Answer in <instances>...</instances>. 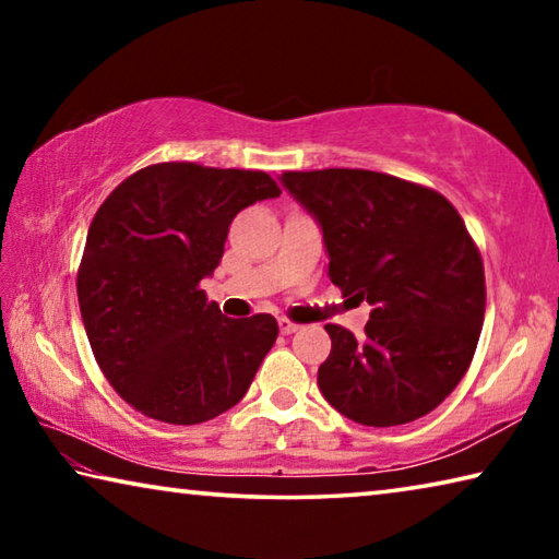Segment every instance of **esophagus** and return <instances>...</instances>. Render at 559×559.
<instances>
[{
  "label": "esophagus",
  "instance_id": "esophagus-1",
  "mask_svg": "<svg viewBox=\"0 0 559 559\" xmlns=\"http://www.w3.org/2000/svg\"><path fill=\"white\" fill-rule=\"evenodd\" d=\"M278 328H281L283 335H290V333H296L300 325L293 323V320H288V318H278Z\"/></svg>",
  "mask_w": 559,
  "mask_h": 559
}]
</instances>
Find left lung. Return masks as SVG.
Wrapping results in <instances>:
<instances>
[{"label":"left lung","mask_w":559,"mask_h":559,"mask_svg":"<svg viewBox=\"0 0 559 559\" xmlns=\"http://www.w3.org/2000/svg\"><path fill=\"white\" fill-rule=\"evenodd\" d=\"M281 182L323 226L330 281L372 306L362 340L325 325L320 392L365 427L437 409L466 374L486 316L484 261L456 206L372 169L283 173Z\"/></svg>","instance_id":"obj_1"}]
</instances>
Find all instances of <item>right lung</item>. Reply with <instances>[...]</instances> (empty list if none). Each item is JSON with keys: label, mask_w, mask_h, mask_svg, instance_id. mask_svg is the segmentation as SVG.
Here are the masks:
<instances>
[{"label": "right lung", "mask_w": 559, "mask_h": 559, "mask_svg": "<svg viewBox=\"0 0 559 559\" xmlns=\"http://www.w3.org/2000/svg\"><path fill=\"white\" fill-rule=\"evenodd\" d=\"M278 194L257 169L157 163L100 204L75 290L96 362L132 409L189 427L249 390L276 318H226L200 283L219 266L234 216Z\"/></svg>", "instance_id": "obj_1"}]
</instances>
